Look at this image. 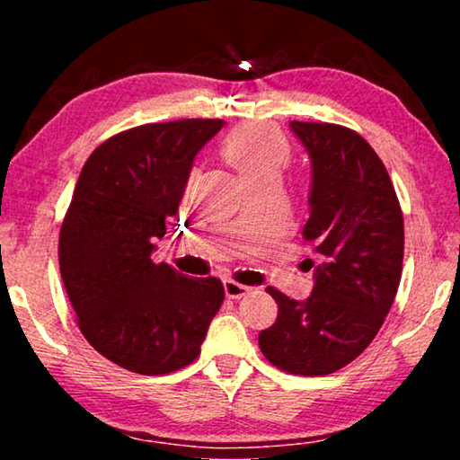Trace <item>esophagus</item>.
<instances>
[{
  "instance_id": "34e87169",
  "label": "esophagus",
  "mask_w": 460,
  "mask_h": 460,
  "mask_svg": "<svg viewBox=\"0 0 460 460\" xmlns=\"http://www.w3.org/2000/svg\"><path fill=\"white\" fill-rule=\"evenodd\" d=\"M223 286H225V294H227L229 298H241V296H245L249 292V286L239 284L235 279H225Z\"/></svg>"
}]
</instances>
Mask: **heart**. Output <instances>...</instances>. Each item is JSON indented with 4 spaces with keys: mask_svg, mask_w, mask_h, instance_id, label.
I'll return each mask as SVG.
<instances>
[{
    "mask_svg": "<svg viewBox=\"0 0 460 460\" xmlns=\"http://www.w3.org/2000/svg\"><path fill=\"white\" fill-rule=\"evenodd\" d=\"M223 155L245 182L266 176L279 178L290 160V144L268 123L249 121L227 136Z\"/></svg>",
    "mask_w": 460,
    "mask_h": 460,
    "instance_id": "b5f03b06",
    "label": "heart"
}]
</instances>
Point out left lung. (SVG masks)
<instances>
[{
    "mask_svg": "<svg viewBox=\"0 0 460 460\" xmlns=\"http://www.w3.org/2000/svg\"><path fill=\"white\" fill-rule=\"evenodd\" d=\"M313 164L306 241L314 245V288L305 302L276 288L278 318L260 332V349L292 376H329L376 339L398 294L403 217L376 150L334 123L290 121Z\"/></svg>",
    "mask_w": 460,
    "mask_h": 460,
    "instance_id": "8db88e82",
    "label": "left lung"
}]
</instances>
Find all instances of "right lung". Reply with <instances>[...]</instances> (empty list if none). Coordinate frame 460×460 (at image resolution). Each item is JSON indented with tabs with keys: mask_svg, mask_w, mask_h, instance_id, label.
Wrapping results in <instances>:
<instances>
[{
	"mask_svg": "<svg viewBox=\"0 0 460 460\" xmlns=\"http://www.w3.org/2000/svg\"><path fill=\"white\" fill-rule=\"evenodd\" d=\"M223 119L147 123L109 137L76 181L58 239L60 276L91 347L119 367L190 365L225 300L221 279L154 263L200 147Z\"/></svg>",
	"mask_w": 460,
	"mask_h": 460,
	"instance_id": "1",
	"label": "right lung"
}]
</instances>
